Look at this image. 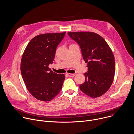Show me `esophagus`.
<instances>
[{
	"label": "esophagus",
	"mask_w": 134,
	"mask_h": 134,
	"mask_svg": "<svg viewBox=\"0 0 134 134\" xmlns=\"http://www.w3.org/2000/svg\"><path fill=\"white\" fill-rule=\"evenodd\" d=\"M69 77H74V76L75 75V74H67Z\"/></svg>",
	"instance_id": "34e87169"
}]
</instances>
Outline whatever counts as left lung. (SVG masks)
<instances>
[{
	"instance_id": "8db88e82",
	"label": "left lung",
	"mask_w": 134,
	"mask_h": 134,
	"mask_svg": "<svg viewBox=\"0 0 134 134\" xmlns=\"http://www.w3.org/2000/svg\"><path fill=\"white\" fill-rule=\"evenodd\" d=\"M68 36L79 45L83 59L87 64L85 82L80 90L91 97L104 95L110 87L115 71V58L108 43L93 32H69Z\"/></svg>"
}]
</instances>
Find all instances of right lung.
Here are the masks:
<instances>
[{"mask_svg": "<svg viewBox=\"0 0 134 134\" xmlns=\"http://www.w3.org/2000/svg\"><path fill=\"white\" fill-rule=\"evenodd\" d=\"M66 32L44 34L33 38L23 55L20 70L29 93L38 100L49 102L57 96L65 79L48 67L53 63L56 50Z\"/></svg>", "mask_w": 134, "mask_h": 134, "instance_id": "obj_1", "label": "right lung"}]
</instances>
